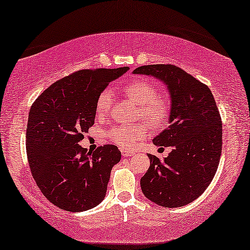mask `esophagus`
Segmentation results:
<instances>
[{
    "label": "esophagus",
    "instance_id": "1",
    "mask_svg": "<svg viewBox=\"0 0 250 250\" xmlns=\"http://www.w3.org/2000/svg\"><path fill=\"white\" fill-rule=\"evenodd\" d=\"M135 154V152H132V151H127V149H122V155L126 157V156H133Z\"/></svg>",
    "mask_w": 250,
    "mask_h": 250
}]
</instances>
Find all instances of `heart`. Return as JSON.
<instances>
[{
  "mask_svg": "<svg viewBox=\"0 0 250 250\" xmlns=\"http://www.w3.org/2000/svg\"><path fill=\"white\" fill-rule=\"evenodd\" d=\"M123 91L126 97L140 105L141 115L153 125L163 124L168 114V101L165 96L156 94V88L152 83L143 79L132 80L123 86ZM112 94L108 89L99 95L96 103V116L102 118L108 112ZM148 133L146 124L132 126H114L107 130L106 136L113 144L124 148L136 146L138 142L144 140Z\"/></svg>",
  "mask_w": 250,
  "mask_h": 250,
  "instance_id": "b5f03b06",
  "label": "heart"
}]
</instances>
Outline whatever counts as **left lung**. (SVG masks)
<instances>
[{
	"instance_id": "left-lung-1",
	"label": "left lung",
	"mask_w": 250,
	"mask_h": 250,
	"mask_svg": "<svg viewBox=\"0 0 250 250\" xmlns=\"http://www.w3.org/2000/svg\"><path fill=\"white\" fill-rule=\"evenodd\" d=\"M136 75L153 76L170 94L168 126L153 138L157 146H172L164 161L147 154L149 168L141 179L145 197L165 208L183 207L205 192L221 155L222 123L208 86L173 64H148Z\"/></svg>"
}]
</instances>
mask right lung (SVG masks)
I'll list each match as a JSON object with an SVG mask.
<instances>
[{
    "instance_id": "right-lung-1",
    "label": "right lung",
    "mask_w": 250,
    "mask_h": 250,
    "mask_svg": "<svg viewBox=\"0 0 250 250\" xmlns=\"http://www.w3.org/2000/svg\"><path fill=\"white\" fill-rule=\"evenodd\" d=\"M128 67L85 69L47 88L30 109L26 155L40 191L58 208L89 210L106 195L110 171L121 161L115 145L88 152L78 144L94 125L96 103Z\"/></svg>"
}]
</instances>
